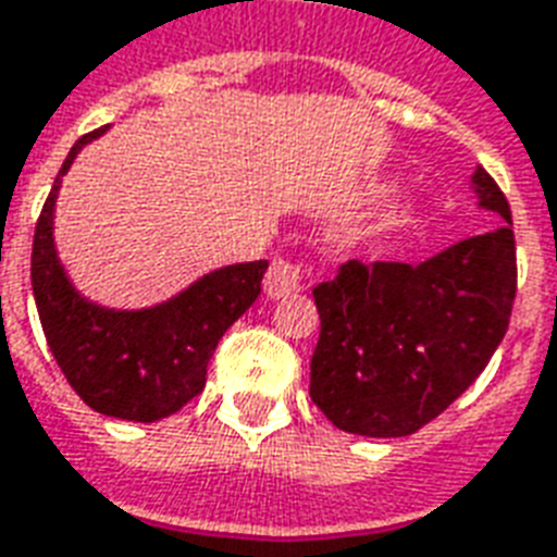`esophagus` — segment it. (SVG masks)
<instances>
[{
	"instance_id": "obj_1",
	"label": "esophagus",
	"mask_w": 557,
	"mask_h": 557,
	"mask_svg": "<svg viewBox=\"0 0 557 557\" xmlns=\"http://www.w3.org/2000/svg\"><path fill=\"white\" fill-rule=\"evenodd\" d=\"M300 280H304L300 265H295V262L288 260H274L271 262L269 274H265V280H262V288H265V295H269L271 300H277V297H286L292 295V292H297V288H300Z\"/></svg>"
}]
</instances>
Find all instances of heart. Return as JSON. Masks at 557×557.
I'll use <instances>...</instances> for the list:
<instances>
[{"label": "heart", "mask_w": 557, "mask_h": 557, "mask_svg": "<svg viewBox=\"0 0 557 557\" xmlns=\"http://www.w3.org/2000/svg\"><path fill=\"white\" fill-rule=\"evenodd\" d=\"M418 219H420L418 207L400 203V207L388 210L382 219H376V222L364 224L362 231L356 233V242H359V245H373V242L392 239V236H397V233L411 231V227L418 224Z\"/></svg>", "instance_id": "b5f03b06"}]
</instances>
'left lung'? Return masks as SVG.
<instances>
[{
    "mask_svg": "<svg viewBox=\"0 0 557 557\" xmlns=\"http://www.w3.org/2000/svg\"><path fill=\"white\" fill-rule=\"evenodd\" d=\"M470 189L503 227L418 265L350 260L312 292L321 338L309 397L338 430L364 438L418 432L476 382L503 342L517 295L511 210L482 165Z\"/></svg>",
    "mask_w": 557,
    "mask_h": 557,
    "instance_id": "8db88e82",
    "label": "left lung"
}]
</instances>
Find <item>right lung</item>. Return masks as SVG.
Returning a JSON list of instances; mask_svg holds the SVG:
<instances>
[{
    "mask_svg": "<svg viewBox=\"0 0 557 557\" xmlns=\"http://www.w3.org/2000/svg\"><path fill=\"white\" fill-rule=\"evenodd\" d=\"M104 131L108 125L72 146L42 203L32 248L34 304L54 362L81 400L108 418L154 423L203 392L207 362L227 326L260 297L269 262L215 269L146 309H110L87 300L58 257L54 201L81 148Z\"/></svg>",
    "mask_w": 557,
    "mask_h": 557,
    "instance_id": "1",
    "label": "right lung"
}]
</instances>
